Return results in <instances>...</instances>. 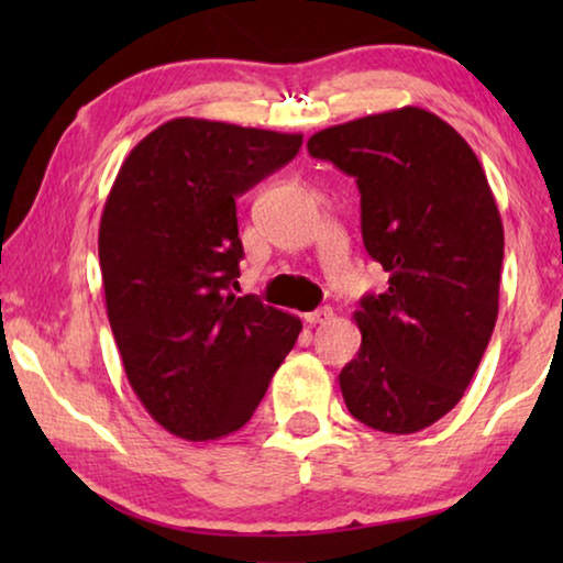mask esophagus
<instances>
[{"instance_id": "esophagus-1", "label": "esophagus", "mask_w": 563, "mask_h": 563, "mask_svg": "<svg viewBox=\"0 0 563 563\" xmlns=\"http://www.w3.org/2000/svg\"><path fill=\"white\" fill-rule=\"evenodd\" d=\"M330 320H332V308H318L305 316V322H308V325H325Z\"/></svg>"}]
</instances>
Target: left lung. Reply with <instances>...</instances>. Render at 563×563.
Wrapping results in <instances>:
<instances>
[{
  "instance_id": "obj_1",
  "label": "left lung",
  "mask_w": 563,
  "mask_h": 563,
  "mask_svg": "<svg viewBox=\"0 0 563 563\" xmlns=\"http://www.w3.org/2000/svg\"><path fill=\"white\" fill-rule=\"evenodd\" d=\"M308 151L357 180L362 241L389 273L385 292L360 300L342 397L373 430H424L460 402L497 322L504 228L487 176L417 107L322 129Z\"/></svg>"
}]
</instances>
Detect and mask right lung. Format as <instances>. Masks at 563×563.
<instances>
[{"instance_id":"right-lung-1","label":"right lung","mask_w":563,"mask_h":563,"mask_svg":"<svg viewBox=\"0 0 563 563\" xmlns=\"http://www.w3.org/2000/svg\"><path fill=\"white\" fill-rule=\"evenodd\" d=\"M300 133L174 119L119 168L99 225L107 312L129 385L180 440L253 417L302 322L238 285L235 198L283 168Z\"/></svg>"}]
</instances>
